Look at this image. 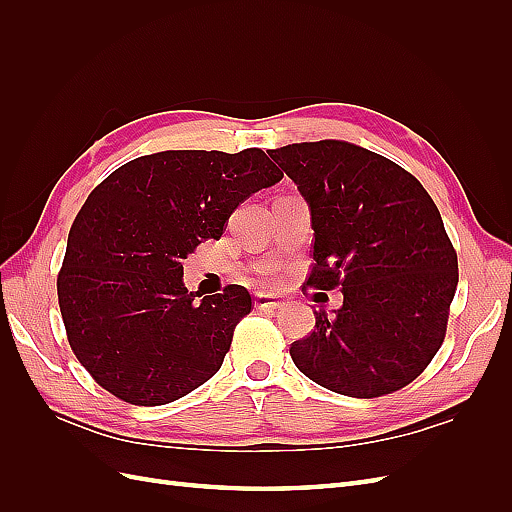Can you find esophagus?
Here are the masks:
<instances>
[{"mask_svg": "<svg viewBox=\"0 0 512 512\" xmlns=\"http://www.w3.org/2000/svg\"><path fill=\"white\" fill-rule=\"evenodd\" d=\"M254 305L258 312H277V309H282V301L267 297V294H258V297L254 299Z\"/></svg>", "mask_w": 512, "mask_h": 512, "instance_id": "34e87169", "label": "esophagus"}]
</instances>
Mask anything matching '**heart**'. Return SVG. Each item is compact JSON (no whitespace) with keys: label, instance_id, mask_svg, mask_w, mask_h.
Returning <instances> with one entry per match:
<instances>
[{"label":"heart","instance_id":"1","mask_svg":"<svg viewBox=\"0 0 512 512\" xmlns=\"http://www.w3.org/2000/svg\"><path fill=\"white\" fill-rule=\"evenodd\" d=\"M265 280H267V282H269V284H271V282H273V280H275V277H273V273H267V277H265Z\"/></svg>","mask_w":512,"mask_h":512}]
</instances>
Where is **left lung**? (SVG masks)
<instances>
[{"label": "left lung", "mask_w": 512, "mask_h": 512, "mask_svg": "<svg viewBox=\"0 0 512 512\" xmlns=\"http://www.w3.org/2000/svg\"><path fill=\"white\" fill-rule=\"evenodd\" d=\"M269 156L312 209L307 286L342 288L335 316L290 346L303 374L371 399L404 389L440 350L459 271L440 211L414 175L346 141L297 143Z\"/></svg>", "instance_id": "obj_1"}]
</instances>
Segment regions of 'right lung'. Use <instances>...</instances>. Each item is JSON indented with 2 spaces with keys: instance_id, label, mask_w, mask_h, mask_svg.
<instances>
[{
  "instance_id": "add662e5",
  "label": "right lung",
  "mask_w": 512,
  "mask_h": 512,
  "mask_svg": "<svg viewBox=\"0 0 512 512\" xmlns=\"http://www.w3.org/2000/svg\"><path fill=\"white\" fill-rule=\"evenodd\" d=\"M282 177L258 147L160 151L119 166L87 196L57 299L70 348L102 389L132 406H164L218 374L252 297L230 284L196 301L183 260Z\"/></svg>"
}]
</instances>
